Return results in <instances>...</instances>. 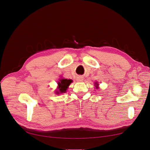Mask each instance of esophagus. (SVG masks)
<instances>
[{"mask_svg": "<svg viewBox=\"0 0 150 150\" xmlns=\"http://www.w3.org/2000/svg\"><path fill=\"white\" fill-rule=\"evenodd\" d=\"M76 80H77V81H79V82H82L83 80V78L82 77V76H77V78H76Z\"/></svg>", "mask_w": 150, "mask_h": 150, "instance_id": "34e87169", "label": "esophagus"}]
</instances>
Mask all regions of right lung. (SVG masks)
Instances as JSON below:
<instances>
[{
  "label": "right lung",
  "mask_w": 150,
  "mask_h": 150,
  "mask_svg": "<svg viewBox=\"0 0 150 150\" xmlns=\"http://www.w3.org/2000/svg\"><path fill=\"white\" fill-rule=\"evenodd\" d=\"M72 82L71 80H68V79H61L59 82H58V89H59L60 93H65L68 89V87ZM57 94H59L58 92H57Z\"/></svg>",
  "instance_id": "right-lung-1"
}]
</instances>
